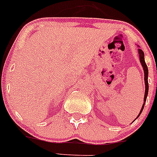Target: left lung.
Segmentation results:
<instances>
[{
    "label": "left lung",
    "mask_w": 157,
    "mask_h": 157,
    "mask_svg": "<svg viewBox=\"0 0 157 157\" xmlns=\"http://www.w3.org/2000/svg\"><path fill=\"white\" fill-rule=\"evenodd\" d=\"M139 51V56H140V63H141L142 66H143L144 68V83H145V93H144V104H143V106H142V109L140 112L139 117L140 115V113H142L143 111V109L144 107V104H145V101H146V99H147V97H148V67H147V64H146L145 61H144V52L142 51L141 49H138ZM136 117V118H137Z\"/></svg>",
    "instance_id": "1"
}]
</instances>
